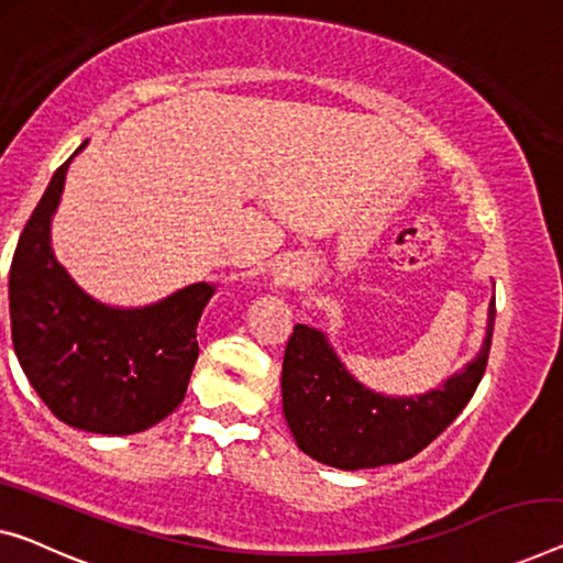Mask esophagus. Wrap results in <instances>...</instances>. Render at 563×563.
<instances>
[{
  "instance_id": "obj_1",
  "label": "esophagus",
  "mask_w": 563,
  "mask_h": 563,
  "mask_svg": "<svg viewBox=\"0 0 563 563\" xmlns=\"http://www.w3.org/2000/svg\"><path fill=\"white\" fill-rule=\"evenodd\" d=\"M275 273H278L280 280H300V271H296V267L290 265H280Z\"/></svg>"
}]
</instances>
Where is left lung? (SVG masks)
<instances>
[{"mask_svg": "<svg viewBox=\"0 0 563 563\" xmlns=\"http://www.w3.org/2000/svg\"><path fill=\"white\" fill-rule=\"evenodd\" d=\"M496 298L483 346L442 387L391 397L364 387L335 354L329 335L298 323L283 358V415L308 457L339 470L405 463L452 424L488 366Z\"/></svg>", "mask_w": 563, "mask_h": 563, "instance_id": "obj_1", "label": "left lung"}]
</instances>
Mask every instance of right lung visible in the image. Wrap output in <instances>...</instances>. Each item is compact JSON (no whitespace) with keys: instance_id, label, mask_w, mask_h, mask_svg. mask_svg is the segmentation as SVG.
<instances>
[{"instance_id":"obj_1","label":"right lung","mask_w":563,"mask_h":563,"mask_svg":"<svg viewBox=\"0 0 563 563\" xmlns=\"http://www.w3.org/2000/svg\"><path fill=\"white\" fill-rule=\"evenodd\" d=\"M24 224L10 267L14 354L32 389L65 424L93 434L144 432L181 405L199 356L197 323L214 296L191 283L151 306L100 303L57 263L53 238L67 166Z\"/></svg>"}]
</instances>
